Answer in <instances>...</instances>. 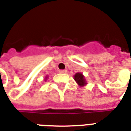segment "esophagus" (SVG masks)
Segmentation results:
<instances>
[{"label": "esophagus", "instance_id": "obj_1", "mask_svg": "<svg viewBox=\"0 0 131 131\" xmlns=\"http://www.w3.org/2000/svg\"><path fill=\"white\" fill-rule=\"evenodd\" d=\"M67 70H66V69H64V70H60V73H67Z\"/></svg>", "mask_w": 131, "mask_h": 131}]
</instances>
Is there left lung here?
<instances>
[{
	"label": "left lung",
	"mask_w": 131,
	"mask_h": 131,
	"mask_svg": "<svg viewBox=\"0 0 131 131\" xmlns=\"http://www.w3.org/2000/svg\"><path fill=\"white\" fill-rule=\"evenodd\" d=\"M73 78L76 83L78 84V86L80 88H83L84 86L87 85L88 83L86 81L85 76L83 75V74L80 72H78L76 73L75 75H73Z\"/></svg>",
	"instance_id": "left-lung-1"
}]
</instances>
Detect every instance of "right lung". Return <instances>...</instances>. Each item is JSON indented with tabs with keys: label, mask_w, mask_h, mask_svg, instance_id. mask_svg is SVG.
Returning <instances> with one entry per match:
<instances>
[{
	"label": "right lung",
	"mask_w": 131,
	"mask_h": 131,
	"mask_svg": "<svg viewBox=\"0 0 131 131\" xmlns=\"http://www.w3.org/2000/svg\"><path fill=\"white\" fill-rule=\"evenodd\" d=\"M48 75H46V77H45V79H44V80H47V79H48Z\"/></svg>",
	"instance_id": "1"
}]
</instances>
